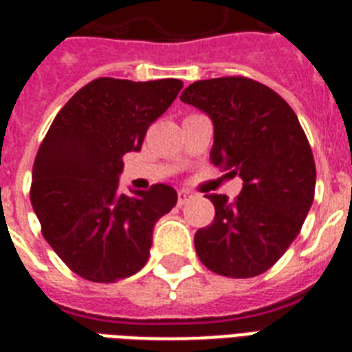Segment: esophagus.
<instances>
[{
    "label": "esophagus",
    "mask_w": 352,
    "mask_h": 352,
    "mask_svg": "<svg viewBox=\"0 0 352 352\" xmlns=\"http://www.w3.org/2000/svg\"><path fill=\"white\" fill-rule=\"evenodd\" d=\"M192 197L193 193L190 190H179V193H177V203H179V206H182V204H186Z\"/></svg>",
    "instance_id": "34e87169"
}]
</instances>
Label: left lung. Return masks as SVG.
I'll return each instance as SVG.
<instances>
[{
  "label": "left lung",
  "mask_w": 352,
  "mask_h": 352,
  "mask_svg": "<svg viewBox=\"0 0 352 352\" xmlns=\"http://www.w3.org/2000/svg\"><path fill=\"white\" fill-rule=\"evenodd\" d=\"M181 100L214 122L212 164L243 179L232 203L206 195L215 217L195 234L199 259L226 278L267 272L300 234L314 201L316 166L305 131L276 91L245 76L193 82Z\"/></svg>",
  "instance_id": "obj_1"
}]
</instances>
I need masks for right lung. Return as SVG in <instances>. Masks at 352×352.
I'll return each mask as SVG.
<instances>
[{
  "instance_id": "obj_1",
  "label": "right lung",
  "mask_w": 352,
  "mask_h": 352,
  "mask_svg": "<svg viewBox=\"0 0 352 352\" xmlns=\"http://www.w3.org/2000/svg\"><path fill=\"white\" fill-rule=\"evenodd\" d=\"M181 89L177 78H96L52 120L36 155L30 203L45 241L80 278L115 283L148 261L155 223L175 206L177 192L153 184L122 193V157L142 148Z\"/></svg>"
}]
</instances>
